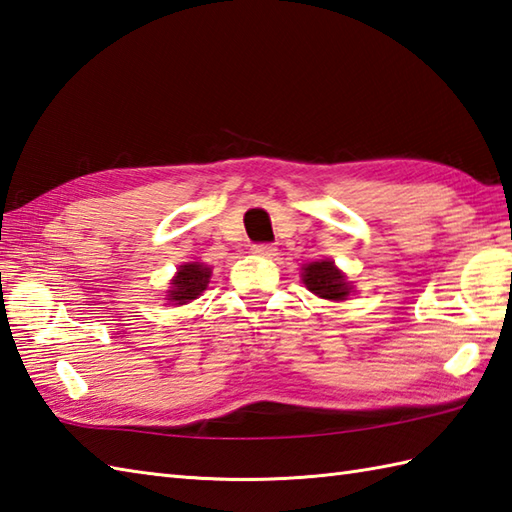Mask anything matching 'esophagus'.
Returning <instances> with one entry per match:
<instances>
[{"instance_id":"esophagus-1","label":"esophagus","mask_w":512,"mask_h":512,"mask_svg":"<svg viewBox=\"0 0 512 512\" xmlns=\"http://www.w3.org/2000/svg\"><path fill=\"white\" fill-rule=\"evenodd\" d=\"M252 252H254L256 256L271 258V256H276V247L271 245V243H256V245H252Z\"/></svg>"}]
</instances>
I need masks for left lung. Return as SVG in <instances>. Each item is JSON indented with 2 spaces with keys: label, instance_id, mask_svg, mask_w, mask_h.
I'll return each mask as SVG.
<instances>
[{
  "label": "left lung",
  "instance_id": "left-lung-1",
  "mask_svg": "<svg viewBox=\"0 0 512 512\" xmlns=\"http://www.w3.org/2000/svg\"><path fill=\"white\" fill-rule=\"evenodd\" d=\"M302 282L311 293L324 300H346L352 285L348 278L335 267L333 260H317V263L302 267Z\"/></svg>",
  "mask_w": 512,
  "mask_h": 512
}]
</instances>
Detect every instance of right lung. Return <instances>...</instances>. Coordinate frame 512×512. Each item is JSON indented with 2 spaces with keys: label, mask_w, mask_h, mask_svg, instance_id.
Masks as SVG:
<instances>
[{
  "label": "right lung",
  "mask_w": 512,
  "mask_h": 512,
  "mask_svg": "<svg viewBox=\"0 0 512 512\" xmlns=\"http://www.w3.org/2000/svg\"><path fill=\"white\" fill-rule=\"evenodd\" d=\"M212 276V269L203 263H186L177 269L175 278L170 280V289L166 300L170 304H186L190 300L199 298V295L206 291L208 282Z\"/></svg>",
  "instance_id": "add662e5"
}]
</instances>
